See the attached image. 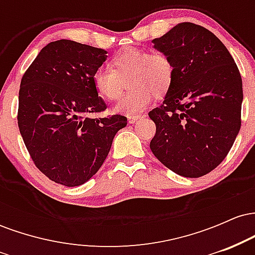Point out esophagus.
I'll return each mask as SVG.
<instances>
[{
    "instance_id": "obj_1",
    "label": "esophagus",
    "mask_w": 255,
    "mask_h": 255,
    "mask_svg": "<svg viewBox=\"0 0 255 255\" xmlns=\"http://www.w3.org/2000/svg\"><path fill=\"white\" fill-rule=\"evenodd\" d=\"M144 116H145V115H144ZM144 116H142V115H136V116H129V118H128V122H129V124H135V122L137 121V120L142 119V118H144Z\"/></svg>"
}]
</instances>
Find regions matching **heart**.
I'll return each mask as SVG.
<instances>
[{"instance_id":"heart-1","label":"heart","mask_w":255,"mask_h":255,"mask_svg":"<svg viewBox=\"0 0 255 255\" xmlns=\"http://www.w3.org/2000/svg\"><path fill=\"white\" fill-rule=\"evenodd\" d=\"M110 69L101 68L93 74V87L105 101L120 98L128 81L129 90L116 104L115 110L127 116H136L152 103L157 95L170 87L174 66L162 51L146 52L128 48L111 58Z\"/></svg>"}]
</instances>
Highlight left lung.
<instances>
[{"mask_svg": "<svg viewBox=\"0 0 255 255\" xmlns=\"http://www.w3.org/2000/svg\"><path fill=\"white\" fill-rule=\"evenodd\" d=\"M152 43L170 58L174 77L163 104L148 113L156 124L150 148L177 175L204 176L223 162L241 128L239 68L211 31L192 22Z\"/></svg>", "mask_w": 255, "mask_h": 255, "instance_id": "left-lung-1", "label": "left lung"}]
</instances>
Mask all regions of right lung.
Returning a JSON list of instances; mask_svg holds the SVG:
<instances>
[{
  "label": "right lung",
  "mask_w": 255,
  "mask_h": 255,
  "mask_svg": "<svg viewBox=\"0 0 255 255\" xmlns=\"http://www.w3.org/2000/svg\"><path fill=\"white\" fill-rule=\"evenodd\" d=\"M108 52L60 39L40 50L21 79L17 126L34 164L46 177L80 186L99 170L127 118L92 119L107 104L93 87V74Z\"/></svg>",
  "instance_id": "obj_1"
}]
</instances>
